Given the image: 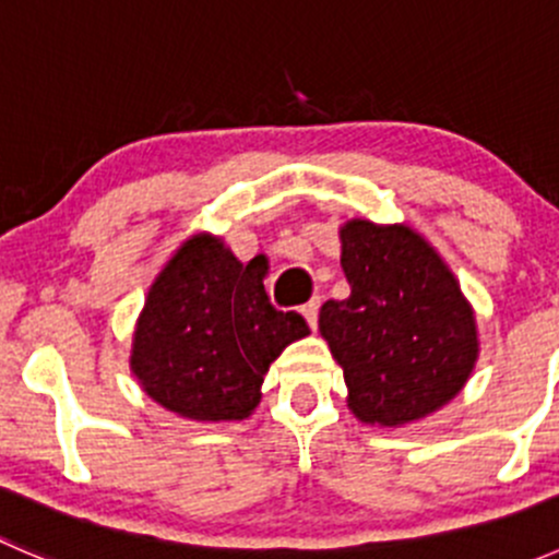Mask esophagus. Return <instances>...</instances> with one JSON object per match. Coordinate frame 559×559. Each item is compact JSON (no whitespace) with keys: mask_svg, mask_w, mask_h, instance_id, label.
<instances>
[{"mask_svg":"<svg viewBox=\"0 0 559 559\" xmlns=\"http://www.w3.org/2000/svg\"><path fill=\"white\" fill-rule=\"evenodd\" d=\"M319 306H321L319 297H313V300H308L306 306L300 308V313L306 316V321H308V326H311V330L316 326V319H319Z\"/></svg>","mask_w":559,"mask_h":559,"instance_id":"1","label":"esophagus"}]
</instances>
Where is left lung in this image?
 Masks as SVG:
<instances>
[{"mask_svg": "<svg viewBox=\"0 0 559 559\" xmlns=\"http://www.w3.org/2000/svg\"><path fill=\"white\" fill-rule=\"evenodd\" d=\"M352 295L326 300L319 332L343 368L362 425L403 427L449 405L478 359V326L460 281L408 224L341 227Z\"/></svg>", "mask_w": 559, "mask_h": 559, "instance_id": "left-lung-1", "label": "left lung"}]
</instances>
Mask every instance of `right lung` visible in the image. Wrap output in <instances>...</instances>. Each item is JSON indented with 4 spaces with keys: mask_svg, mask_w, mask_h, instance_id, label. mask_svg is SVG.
Masks as SVG:
<instances>
[{
    "mask_svg": "<svg viewBox=\"0 0 559 559\" xmlns=\"http://www.w3.org/2000/svg\"><path fill=\"white\" fill-rule=\"evenodd\" d=\"M257 259L197 233L173 251L145 295L129 368L154 403L183 419L240 421L262 400L270 365L311 335L300 313L275 311Z\"/></svg>",
    "mask_w": 559,
    "mask_h": 559,
    "instance_id": "obj_1",
    "label": "right lung"
}]
</instances>
